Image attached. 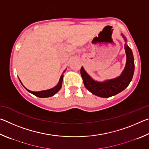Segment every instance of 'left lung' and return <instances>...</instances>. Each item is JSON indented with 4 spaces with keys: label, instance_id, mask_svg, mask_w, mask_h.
I'll return each instance as SVG.
<instances>
[{
    "label": "left lung",
    "instance_id": "8db88e82",
    "mask_svg": "<svg viewBox=\"0 0 149 149\" xmlns=\"http://www.w3.org/2000/svg\"><path fill=\"white\" fill-rule=\"evenodd\" d=\"M121 36L125 42L124 49L126 54V63L124 69L120 76L103 81H98L87 74L84 67L82 66L81 68V75L84 80L85 87L92 94L98 97L108 98L117 95L124 90L132 80L135 70L134 58L132 49L127 45L126 37L122 33H121Z\"/></svg>",
    "mask_w": 149,
    "mask_h": 149
}]
</instances>
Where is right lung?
<instances>
[{"mask_svg": "<svg viewBox=\"0 0 149 149\" xmlns=\"http://www.w3.org/2000/svg\"><path fill=\"white\" fill-rule=\"evenodd\" d=\"M65 69L64 72H63L62 74L61 75V76L60 77V79H59V81L58 83V84L56 85V86L54 87L53 88H51V89H47V90H43V91H30L29 89H27L26 87H25L23 84H22L21 81L19 79V81L21 84H22V85L24 87L25 89H26L27 91L29 92L30 93H31V94L34 95L36 96V97H38L39 98H47V97H52V96L54 95L56 93L59 91V90L61 89L62 87V80H63V77H64V75L63 74L65 72Z\"/></svg>", "mask_w": 149, "mask_h": 149, "instance_id": "1", "label": "right lung"}]
</instances>
